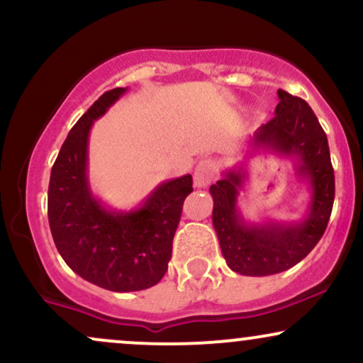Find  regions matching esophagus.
<instances>
[{
    "label": "esophagus",
    "instance_id": "1",
    "mask_svg": "<svg viewBox=\"0 0 363 363\" xmlns=\"http://www.w3.org/2000/svg\"><path fill=\"white\" fill-rule=\"evenodd\" d=\"M216 172H218V164L211 158L198 162L194 169V184L198 187H206L211 181H215Z\"/></svg>",
    "mask_w": 363,
    "mask_h": 363
}]
</instances>
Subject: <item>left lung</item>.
<instances>
[{"label": "left lung", "mask_w": 363, "mask_h": 363, "mask_svg": "<svg viewBox=\"0 0 363 363\" xmlns=\"http://www.w3.org/2000/svg\"><path fill=\"white\" fill-rule=\"evenodd\" d=\"M274 118L254 133L251 150H268L295 162L297 176L307 182L311 203L298 222H245L237 199L245 170L234 169L210 187L213 227L220 249L232 272L244 277H268L301 262L326 230L335 201V170L328 138L309 104L278 90Z\"/></svg>", "instance_id": "obj_1"}]
</instances>
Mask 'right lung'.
<instances>
[{
  "instance_id": "1",
  "label": "right lung",
  "mask_w": 363,
  "mask_h": 363,
  "mask_svg": "<svg viewBox=\"0 0 363 363\" xmlns=\"http://www.w3.org/2000/svg\"><path fill=\"white\" fill-rule=\"evenodd\" d=\"M128 89L106 91L68 133L51 170L48 216L57 251L83 280L111 291H138L164 278L193 177L162 182L131 211L111 210L91 193L89 135L94 121Z\"/></svg>"
}]
</instances>
